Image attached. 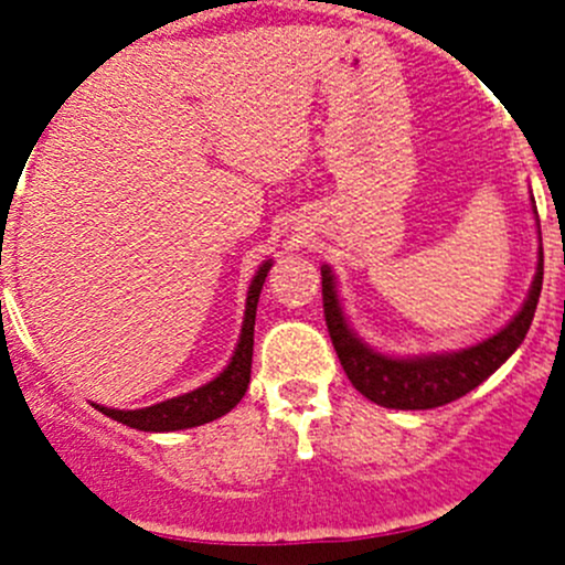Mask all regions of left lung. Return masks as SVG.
<instances>
[{
	"label": "left lung",
	"instance_id": "8db88e82",
	"mask_svg": "<svg viewBox=\"0 0 565 565\" xmlns=\"http://www.w3.org/2000/svg\"><path fill=\"white\" fill-rule=\"evenodd\" d=\"M541 281H544V254L539 256V273H535L533 289H530L522 311L492 339L470 347V350L451 352V355L429 358H388L363 344L341 315L339 298H335L333 276L330 267H322V309L328 324L330 341L344 366L347 377L366 398L380 407L393 409H431L470 393L483 383L489 374L498 372L516 347L525 341L530 322H533L535 306H539Z\"/></svg>",
	"mask_w": 565,
	"mask_h": 565
}]
</instances>
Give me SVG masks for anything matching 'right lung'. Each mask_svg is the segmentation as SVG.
Wrapping results in <instances>:
<instances>
[{
	"instance_id": "obj_1",
	"label": "right lung",
	"mask_w": 565,
	"mask_h": 565,
	"mask_svg": "<svg viewBox=\"0 0 565 565\" xmlns=\"http://www.w3.org/2000/svg\"><path fill=\"white\" fill-rule=\"evenodd\" d=\"M270 262L259 267L248 287L246 300V319H243L241 344H237L235 355H232L230 366L213 380V383L202 385V388L185 393V396L169 398V402L152 404L145 409H111L98 407L108 418L119 420V424L130 426L139 431H177L191 429V426L210 424V420L221 418L230 413L246 393L250 383V355H254V322H256V303H259L262 284H265Z\"/></svg>"
}]
</instances>
